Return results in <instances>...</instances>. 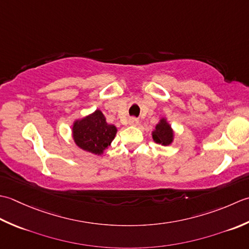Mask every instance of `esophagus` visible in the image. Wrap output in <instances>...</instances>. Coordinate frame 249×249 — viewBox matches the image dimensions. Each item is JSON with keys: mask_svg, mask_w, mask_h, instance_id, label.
<instances>
[{"mask_svg": "<svg viewBox=\"0 0 249 249\" xmlns=\"http://www.w3.org/2000/svg\"><path fill=\"white\" fill-rule=\"evenodd\" d=\"M129 124H130V125H138V124H139V119H136V118H130V119H129Z\"/></svg>", "mask_w": 249, "mask_h": 249, "instance_id": "34e87169", "label": "esophagus"}]
</instances>
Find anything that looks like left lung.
<instances>
[{"label": "left lung", "instance_id": "obj_1", "mask_svg": "<svg viewBox=\"0 0 249 249\" xmlns=\"http://www.w3.org/2000/svg\"><path fill=\"white\" fill-rule=\"evenodd\" d=\"M153 140L156 143L167 146L172 144L174 140V132L171 128L170 124L167 123L165 118H161L158 124L156 125V129L153 131Z\"/></svg>", "mask_w": 249, "mask_h": 249}]
</instances>
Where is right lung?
Listing matches in <instances>:
<instances>
[{"mask_svg":"<svg viewBox=\"0 0 249 249\" xmlns=\"http://www.w3.org/2000/svg\"><path fill=\"white\" fill-rule=\"evenodd\" d=\"M72 133L75 144L80 149L94 155H102L115 139L117 128L106 123L102 111L96 109L94 113L75 120Z\"/></svg>","mask_w":249,"mask_h":249,"instance_id":"right-lung-1","label":"right lung"}]
</instances>
